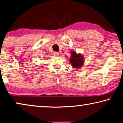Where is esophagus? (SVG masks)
Listing matches in <instances>:
<instances>
[{
  "label": "esophagus",
  "mask_w": 123,
  "mask_h": 123,
  "mask_svg": "<svg viewBox=\"0 0 123 123\" xmlns=\"http://www.w3.org/2000/svg\"><path fill=\"white\" fill-rule=\"evenodd\" d=\"M54 56H58L60 55V54L59 52H54Z\"/></svg>",
  "instance_id": "obj_1"
}]
</instances>
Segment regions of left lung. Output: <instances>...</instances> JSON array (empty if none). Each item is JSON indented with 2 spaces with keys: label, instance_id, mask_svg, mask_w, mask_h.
<instances>
[{
  "label": "left lung",
  "instance_id": "8db88e82",
  "mask_svg": "<svg viewBox=\"0 0 123 123\" xmlns=\"http://www.w3.org/2000/svg\"><path fill=\"white\" fill-rule=\"evenodd\" d=\"M71 56L70 58V63L73 68L79 69L82 67L84 63L85 59L84 56L81 54H77L75 51H70Z\"/></svg>",
  "mask_w": 123,
  "mask_h": 123
}]
</instances>
